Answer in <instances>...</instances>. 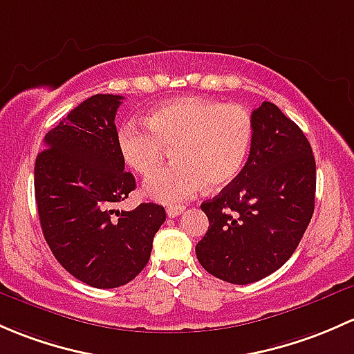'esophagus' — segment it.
Wrapping results in <instances>:
<instances>
[{"instance_id":"esophagus-1","label":"esophagus","mask_w":354,"mask_h":354,"mask_svg":"<svg viewBox=\"0 0 354 354\" xmlns=\"http://www.w3.org/2000/svg\"><path fill=\"white\" fill-rule=\"evenodd\" d=\"M184 211H185L184 206H170V207H167V214H169V218L180 216V214L184 213Z\"/></svg>"}]
</instances>
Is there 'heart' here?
Listing matches in <instances>:
<instances>
[{
    "label": "heart",
    "instance_id": "1",
    "mask_svg": "<svg viewBox=\"0 0 354 354\" xmlns=\"http://www.w3.org/2000/svg\"><path fill=\"white\" fill-rule=\"evenodd\" d=\"M147 126L127 122L118 133V147L131 170L147 177L174 150V165L145 182V194L176 204L194 198L206 184L223 187L245 165L254 136L252 115L236 104L180 97L156 105Z\"/></svg>",
    "mask_w": 354,
    "mask_h": 354
}]
</instances>
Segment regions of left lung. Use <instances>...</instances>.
<instances>
[{"label": "left lung", "instance_id": "1", "mask_svg": "<svg viewBox=\"0 0 354 354\" xmlns=\"http://www.w3.org/2000/svg\"><path fill=\"white\" fill-rule=\"evenodd\" d=\"M249 160L230 184L201 204L209 220L196 245L214 278L249 285L291 257L315 207V158L304 131L274 104L252 112Z\"/></svg>", "mask_w": 354, "mask_h": 354}]
</instances>
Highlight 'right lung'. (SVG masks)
I'll return each mask as SVG.
<instances>
[{"instance_id":"1","label":"right lung","mask_w":354,"mask_h":354,"mask_svg":"<svg viewBox=\"0 0 354 354\" xmlns=\"http://www.w3.org/2000/svg\"><path fill=\"white\" fill-rule=\"evenodd\" d=\"M122 98L98 93L73 109L46 134L34 169L44 239L69 274L93 288L136 278L165 221L155 203L114 209L136 187L118 147L114 121Z\"/></svg>"}]
</instances>
